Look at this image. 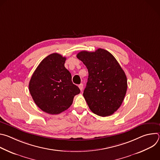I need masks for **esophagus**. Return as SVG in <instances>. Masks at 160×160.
Masks as SVG:
<instances>
[{
    "mask_svg": "<svg viewBox=\"0 0 160 160\" xmlns=\"http://www.w3.org/2000/svg\"><path fill=\"white\" fill-rule=\"evenodd\" d=\"M78 87H79V88L80 89V90L82 91V90H83V85L82 83H81V84H80V85H78Z\"/></svg>",
    "mask_w": 160,
    "mask_h": 160,
    "instance_id": "esophagus-1",
    "label": "esophagus"
}]
</instances>
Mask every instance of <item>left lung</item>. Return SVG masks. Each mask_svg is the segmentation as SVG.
I'll use <instances>...</instances> for the list:
<instances>
[{"instance_id": "1", "label": "left lung", "mask_w": 160, "mask_h": 160, "mask_svg": "<svg viewBox=\"0 0 160 160\" xmlns=\"http://www.w3.org/2000/svg\"><path fill=\"white\" fill-rule=\"evenodd\" d=\"M78 59L86 66L88 78L83 97L94 114L108 117L122 105L127 89L126 75L110 52L103 49L81 51Z\"/></svg>"}]
</instances>
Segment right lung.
<instances>
[{
	"label": "right lung",
	"mask_w": 160,
	"mask_h": 160,
	"mask_svg": "<svg viewBox=\"0 0 160 160\" xmlns=\"http://www.w3.org/2000/svg\"><path fill=\"white\" fill-rule=\"evenodd\" d=\"M66 58L53 53L44 58L29 82L30 94L37 106L51 115L69 108L80 88L73 83L72 75L64 67Z\"/></svg>",
	"instance_id": "right-lung-1"
}]
</instances>
